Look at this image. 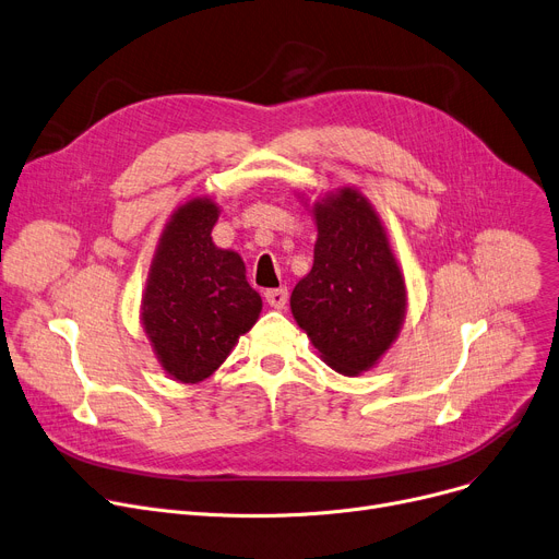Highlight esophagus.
<instances>
[{
	"mask_svg": "<svg viewBox=\"0 0 559 559\" xmlns=\"http://www.w3.org/2000/svg\"><path fill=\"white\" fill-rule=\"evenodd\" d=\"M264 298H266V302H269L271 307L284 309L286 302H288V290H286V286H282V288H269V290L264 293Z\"/></svg>",
	"mask_w": 559,
	"mask_h": 559,
	"instance_id": "1",
	"label": "esophagus"
}]
</instances>
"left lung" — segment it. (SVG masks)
Instances as JSON below:
<instances>
[{
    "label": "left lung",
    "instance_id": "1",
    "mask_svg": "<svg viewBox=\"0 0 559 559\" xmlns=\"http://www.w3.org/2000/svg\"><path fill=\"white\" fill-rule=\"evenodd\" d=\"M313 269L290 293L293 318L341 374L370 370L397 338L406 286L372 205L354 189L313 207Z\"/></svg>",
    "mask_w": 559,
    "mask_h": 559
}]
</instances>
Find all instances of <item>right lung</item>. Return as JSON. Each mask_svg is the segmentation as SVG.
Instances as JSON below:
<instances>
[{"instance_id":"add662e5","label":"right lung","mask_w":559,"mask_h":559,"mask_svg":"<svg viewBox=\"0 0 559 559\" xmlns=\"http://www.w3.org/2000/svg\"><path fill=\"white\" fill-rule=\"evenodd\" d=\"M216 218L218 207L207 199L171 216L144 293V330L162 368L182 383L207 379L261 311L241 257L212 241Z\"/></svg>"}]
</instances>
